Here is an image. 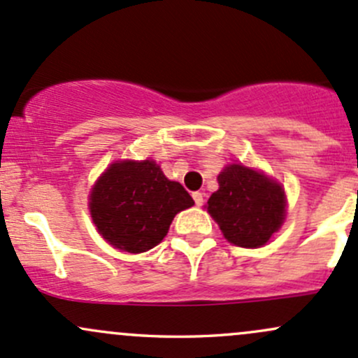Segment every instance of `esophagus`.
Listing matches in <instances>:
<instances>
[{
  "label": "esophagus",
  "instance_id": "esophagus-1",
  "mask_svg": "<svg viewBox=\"0 0 358 358\" xmlns=\"http://www.w3.org/2000/svg\"><path fill=\"white\" fill-rule=\"evenodd\" d=\"M192 197H194L195 204L197 206L204 204V194H202V192H194V194H192Z\"/></svg>",
  "mask_w": 358,
  "mask_h": 358
}]
</instances>
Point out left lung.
Wrapping results in <instances>:
<instances>
[{"instance_id":"obj_1","label":"left lung","mask_w":358,"mask_h":358,"mask_svg":"<svg viewBox=\"0 0 358 358\" xmlns=\"http://www.w3.org/2000/svg\"><path fill=\"white\" fill-rule=\"evenodd\" d=\"M220 189L208 210L228 242L238 247L264 245L285 220V194L278 183L243 164H229L217 176Z\"/></svg>"}]
</instances>
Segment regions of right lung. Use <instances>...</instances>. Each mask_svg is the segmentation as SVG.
Wrapping results in <instances>:
<instances>
[{"label":"right lung","instance_id":"1","mask_svg":"<svg viewBox=\"0 0 358 358\" xmlns=\"http://www.w3.org/2000/svg\"><path fill=\"white\" fill-rule=\"evenodd\" d=\"M192 206L189 192L149 159L111 164L90 194V214L103 238L130 254L156 247L176 213Z\"/></svg>","mask_w":358,"mask_h":358}]
</instances>
